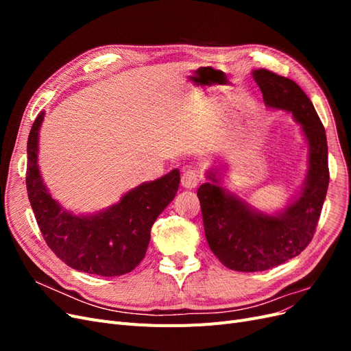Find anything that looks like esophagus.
I'll return each mask as SVG.
<instances>
[{
    "label": "esophagus",
    "instance_id": "esophagus-1",
    "mask_svg": "<svg viewBox=\"0 0 351 351\" xmlns=\"http://www.w3.org/2000/svg\"><path fill=\"white\" fill-rule=\"evenodd\" d=\"M199 184V176L195 169H186L182 176V186L186 189H195Z\"/></svg>",
    "mask_w": 351,
    "mask_h": 351
}]
</instances>
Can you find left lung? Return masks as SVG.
<instances>
[{
    "label": "left lung",
    "mask_w": 351,
    "mask_h": 351,
    "mask_svg": "<svg viewBox=\"0 0 351 351\" xmlns=\"http://www.w3.org/2000/svg\"><path fill=\"white\" fill-rule=\"evenodd\" d=\"M253 79L265 105L289 111L302 125L309 145V169L300 196L275 215L252 208L219 186L217 171L197 189L205 236L212 253L239 272L267 271L295 258L313 239L329 183L328 145L324 124L302 88L267 69Z\"/></svg>",
    "instance_id": "8db88e82"
}]
</instances>
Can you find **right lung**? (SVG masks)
Instances as JSON below:
<instances>
[{
	"instance_id": "right-lung-1",
	"label": "right lung",
	"mask_w": 351,
	"mask_h": 351,
	"mask_svg": "<svg viewBox=\"0 0 351 351\" xmlns=\"http://www.w3.org/2000/svg\"><path fill=\"white\" fill-rule=\"evenodd\" d=\"M39 112L27 139L26 187L30 206L48 247L73 269L119 277L132 272L145 258L151 228L178 190L180 171L127 192L119 204L93 215H74L51 197L38 165Z\"/></svg>"
}]
</instances>
